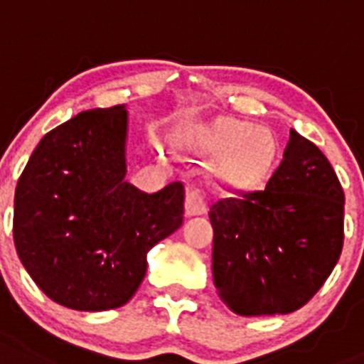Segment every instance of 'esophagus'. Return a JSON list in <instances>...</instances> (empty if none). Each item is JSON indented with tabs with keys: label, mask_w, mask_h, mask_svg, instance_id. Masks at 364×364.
<instances>
[{
	"label": "esophagus",
	"mask_w": 364,
	"mask_h": 364,
	"mask_svg": "<svg viewBox=\"0 0 364 364\" xmlns=\"http://www.w3.org/2000/svg\"><path fill=\"white\" fill-rule=\"evenodd\" d=\"M205 213H208V196L203 188L192 185L187 194V215H205Z\"/></svg>",
	"instance_id": "1"
}]
</instances>
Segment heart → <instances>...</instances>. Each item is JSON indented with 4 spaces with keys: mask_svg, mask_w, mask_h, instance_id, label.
<instances>
[{
    "mask_svg": "<svg viewBox=\"0 0 364 364\" xmlns=\"http://www.w3.org/2000/svg\"><path fill=\"white\" fill-rule=\"evenodd\" d=\"M215 146L230 149L228 170L241 181H254L264 176L274 156L273 136L262 127H250L241 121H224L215 131Z\"/></svg>",
    "mask_w": 364,
    "mask_h": 364,
    "instance_id": "1",
    "label": "heart"
}]
</instances>
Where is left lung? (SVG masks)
Segmentation results:
<instances>
[{"mask_svg":"<svg viewBox=\"0 0 364 364\" xmlns=\"http://www.w3.org/2000/svg\"><path fill=\"white\" fill-rule=\"evenodd\" d=\"M213 280L239 316L289 314L323 286L344 245V191L327 156L289 131L284 159L259 191L209 211Z\"/></svg>","mask_w":364,"mask_h":364,"instance_id":"left-lung-1","label":"left lung"}]
</instances>
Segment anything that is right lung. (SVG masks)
<instances>
[{
	"instance_id": "obj_1",
	"label": "right lung",
	"mask_w": 364,
	"mask_h": 364,
	"mask_svg": "<svg viewBox=\"0 0 364 364\" xmlns=\"http://www.w3.org/2000/svg\"><path fill=\"white\" fill-rule=\"evenodd\" d=\"M125 106L80 112L44 134L14 192V247L35 284L73 310L131 301L147 252L183 224L185 187L125 181Z\"/></svg>"
}]
</instances>
